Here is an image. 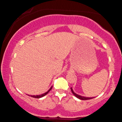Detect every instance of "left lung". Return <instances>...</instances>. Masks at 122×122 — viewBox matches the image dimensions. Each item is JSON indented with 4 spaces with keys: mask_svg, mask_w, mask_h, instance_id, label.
<instances>
[{
    "mask_svg": "<svg viewBox=\"0 0 122 122\" xmlns=\"http://www.w3.org/2000/svg\"><path fill=\"white\" fill-rule=\"evenodd\" d=\"M71 91L72 92V93L74 94V95L76 97L78 98V99H80V100H90V99H92L93 98V97H83V96H80L79 95H77L76 94V93L74 92V91L73 90V89L72 88H71Z\"/></svg>",
    "mask_w": 122,
    "mask_h": 122,
    "instance_id": "left-lung-1",
    "label": "left lung"
}]
</instances>
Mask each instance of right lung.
Listing matches in <instances>:
<instances>
[{"instance_id":"add662e5","label":"right lung","mask_w":122,"mask_h":122,"mask_svg":"<svg viewBox=\"0 0 122 122\" xmlns=\"http://www.w3.org/2000/svg\"><path fill=\"white\" fill-rule=\"evenodd\" d=\"M52 87H53V86H51V87L50 88V89H49L47 91V92H45V93H44V94H42V95H36V96H32V95H30V96L31 97H34V98H41V97H44V96H45L46 95H47V94L48 93V92H50V90L51 89H52ZM30 96V95H29Z\"/></svg>"}]
</instances>
